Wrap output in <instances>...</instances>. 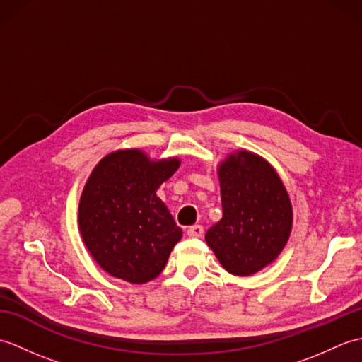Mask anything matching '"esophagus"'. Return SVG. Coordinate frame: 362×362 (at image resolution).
<instances>
[{
	"label": "esophagus",
	"instance_id": "esophagus-1",
	"mask_svg": "<svg viewBox=\"0 0 362 362\" xmlns=\"http://www.w3.org/2000/svg\"><path fill=\"white\" fill-rule=\"evenodd\" d=\"M187 233H188L189 238H201V236L204 235V227H202L201 224L191 226V227L187 230Z\"/></svg>",
	"mask_w": 362,
	"mask_h": 362
}]
</instances>
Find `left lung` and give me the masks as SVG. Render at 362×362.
<instances>
[{
	"label": "left lung",
	"mask_w": 362,
	"mask_h": 362,
	"mask_svg": "<svg viewBox=\"0 0 362 362\" xmlns=\"http://www.w3.org/2000/svg\"><path fill=\"white\" fill-rule=\"evenodd\" d=\"M222 219L206 244L233 275H252L279 257L292 227L289 196L266 160L247 151L232 153L219 169Z\"/></svg>",
	"instance_id": "8db88e82"
}]
</instances>
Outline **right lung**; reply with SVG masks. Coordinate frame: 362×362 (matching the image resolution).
<instances>
[{
	"label": "right lung",
	"instance_id": "1",
	"mask_svg": "<svg viewBox=\"0 0 362 362\" xmlns=\"http://www.w3.org/2000/svg\"><path fill=\"white\" fill-rule=\"evenodd\" d=\"M179 165L127 149L109 153L93 169L81 196L79 228L105 272L140 284L163 271L182 228L156 193Z\"/></svg>",
	"mask_w": 362,
	"mask_h": 362
}]
</instances>
